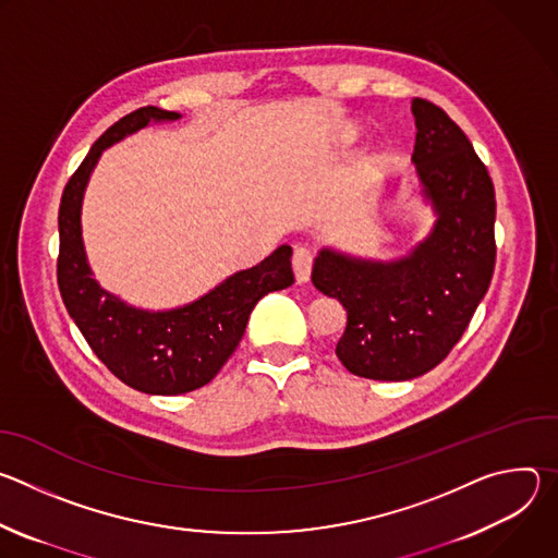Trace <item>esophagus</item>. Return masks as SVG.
<instances>
[{"instance_id":"esophagus-1","label":"esophagus","mask_w":558,"mask_h":558,"mask_svg":"<svg viewBox=\"0 0 558 558\" xmlns=\"http://www.w3.org/2000/svg\"><path fill=\"white\" fill-rule=\"evenodd\" d=\"M291 265H293V274H295L298 284L308 282V278H311V267H313V254H311L306 247H295V250H293Z\"/></svg>"}]
</instances>
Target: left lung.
<instances>
[{"label":"left lung","instance_id":"left-lung-1","mask_svg":"<svg viewBox=\"0 0 558 558\" xmlns=\"http://www.w3.org/2000/svg\"><path fill=\"white\" fill-rule=\"evenodd\" d=\"M411 161L433 229L407 256L360 258L331 247L311 282L347 308L336 355L353 375L404 381L435 368L463 336L495 271V187L463 130L435 104L413 99Z\"/></svg>","mask_w":558,"mask_h":558}]
</instances>
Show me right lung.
Returning <instances> with one entry per match:
<instances>
[{"mask_svg":"<svg viewBox=\"0 0 558 558\" xmlns=\"http://www.w3.org/2000/svg\"><path fill=\"white\" fill-rule=\"evenodd\" d=\"M179 119V112L154 106L119 119L70 177L59 205L57 282L63 304L95 355L123 384L147 395H181L211 381L243 340L256 302L293 284L289 245L252 269L231 274L194 302L163 311L132 306L95 280L82 235V205L101 154L149 123Z\"/></svg>","mask_w":558,"mask_h":558,"instance_id":"add662e5","label":"right lung"}]
</instances>
